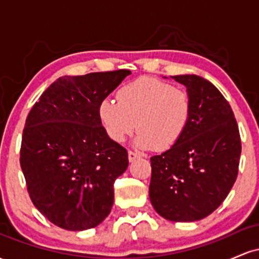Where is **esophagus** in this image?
Instances as JSON below:
<instances>
[{
  "mask_svg": "<svg viewBox=\"0 0 259 259\" xmlns=\"http://www.w3.org/2000/svg\"><path fill=\"white\" fill-rule=\"evenodd\" d=\"M127 157H129L130 162H133V160H135L136 158H139L140 153H138V152H133V151H129V152H127Z\"/></svg>",
  "mask_w": 259,
  "mask_h": 259,
  "instance_id": "obj_1",
  "label": "esophagus"
}]
</instances>
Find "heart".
Masks as SVG:
<instances>
[{"label":"heart","mask_w":259,"mask_h":259,"mask_svg":"<svg viewBox=\"0 0 259 259\" xmlns=\"http://www.w3.org/2000/svg\"><path fill=\"white\" fill-rule=\"evenodd\" d=\"M117 99H105L99 106L101 123L114 142L124 141L136 126L139 148L169 150L183 138L191 119L189 92L158 79L134 80L121 86Z\"/></svg>","instance_id":"obj_1"}]
</instances>
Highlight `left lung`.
I'll return each mask as SVG.
<instances>
[{"mask_svg": "<svg viewBox=\"0 0 259 259\" xmlns=\"http://www.w3.org/2000/svg\"><path fill=\"white\" fill-rule=\"evenodd\" d=\"M192 101V115L173 147L151 157L150 200L171 222L206 218L227 198L239 171L241 139L230 105L212 82L175 75Z\"/></svg>", "mask_w": 259, "mask_h": 259, "instance_id": "1", "label": "left lung"}]
</instances>
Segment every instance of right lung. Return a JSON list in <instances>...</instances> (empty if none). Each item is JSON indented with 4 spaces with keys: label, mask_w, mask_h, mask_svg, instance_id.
Returning <instances> with one entry per match:
<instances>
[{
    "label": "right lung",
    "mask_w": 259,
    "mask_h": 259,
    "mask_svg": "<svg viewBox=\"0 0 259 259\" xmlns=\"http://www.w3.org/2000/svg\"><path fill=\"white\" fill-rule=\"evenodd\" d=\"M126 69L62 76L30 109L20 167L34 206L57 227H97L111 212L114 181L127 152L107 135L99 106L130 75Z\"/></svg>",
    "instance_id": "1"
}]
</instances>
